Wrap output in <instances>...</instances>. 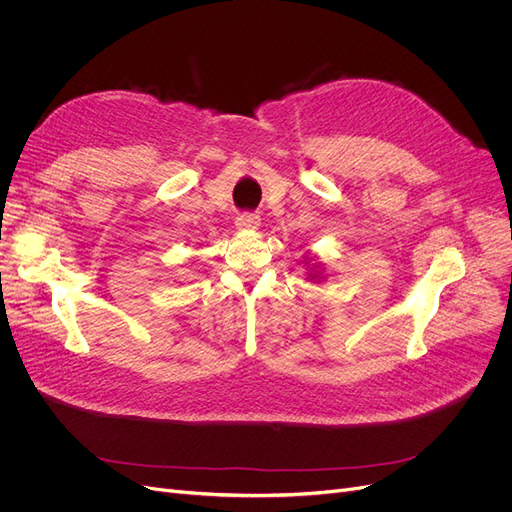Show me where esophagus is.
<instances>
[{
	"label": "esophagus",
	"mask_w": 512,
	"mask_h": 512,
	"mask_svg": "<svg viewBox=\"0 0 512 512\" xmlns=\"http://www.w3.org/2000/svg\"><path fill=\"white\" fill-rule=\"evenodd\" d=\"M261 224L257 213H240L236 218V228L238 230H257Z\"/></svg>",
	"instance_id": "1"
}]
</instances>
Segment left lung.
<instances>
[{"instance_id":"8db88e82","label":"left lung","mask_w":512,"mask_h":512,"mask_svg":"<svg viewBox=\"0 0 512 512\" xmlns=\"http://www.w3.org/2000/svg\"><path fill=\"white\" fill-rule=\"evenodd\" d=\"M311 278H317V276H315V274H311Z\"/></svg>"}]
</instances>
